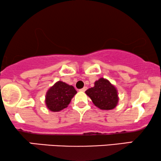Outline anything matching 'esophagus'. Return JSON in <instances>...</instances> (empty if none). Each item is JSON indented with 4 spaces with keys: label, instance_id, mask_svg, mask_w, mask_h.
I'll return each mask as SVG.
<instances>
[{
    "label": "esophagus",
    "instance_id": "obj_1",
    "mask_svg": "<svg viewBox=\"0 0 161 161\" xmlns=\"http://www.w3.org/2000/svg\"><path fill=\"white\" fill-rule=\"evenodd\" d=\"M86 89H87V87L86 86H84V88H82V89H80V91H81V92H85V91L86 90Z\"/></svg>",
    "mask_w": 161,
    "mask_h": 161
}]
</instances>
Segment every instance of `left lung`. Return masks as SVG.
I'll return each instance as SVG.
<instances>
[{
	"instance_id": "obj_1",
	"label": "left lung",
	"mask_w": 161,
	"mask_h": 161,
	"mask_svg": "<svg viewBox=\"0 0 161 161\" xmlns=\"http://www.w3.org/2000/svg\"><path fill=\"white\" fill-rule=\"evenodd\" d=\"M86 94L97 108L101 110H112L119 102L116 88L107 79L101 77L95 82V86L88 89Z\"/></svg>"
}]
</instances>
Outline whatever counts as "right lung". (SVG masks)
I'll use <instances>...</instances> for the list:
<instances>
[{
    "label": "right lung",
    "mask_w": 161,
    "mask_h": 161,
    "mask_svg": "<svg viewBox=\"0 0 161 161\" xmlns=\"http://www.w3.org/2000/svg\"><path fill=\"white\" fill-rule=\"evenodd\" d=\"M76 93L77 91L73 86L63 81H57L46 93L45 104L47 108L52 112H59L68 107Z\"/></svg>",
    "instance_id": "1"
}]
</instances>
